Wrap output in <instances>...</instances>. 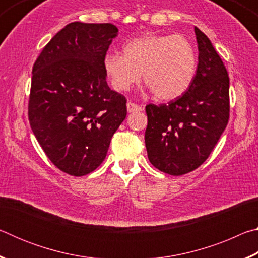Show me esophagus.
<instances>
[{
  "mask_svg": "<svg viewBox=\"0 0 258 258\" xmlns=\"http://www.w3.org/2000/svg\"><path fill=\"white\" fill-rule=\"evenodd\" d=\"M126 107H127V111L128 112H137V111H141L142 110V107H140L139 104L137 103H133L128 101L126 103Z\"/></svg>",
  "mask_w": 258,
  "mask_h": 258,
  "instance_id": "34e87169",
  "label": "esophagus"
}]
</instances>
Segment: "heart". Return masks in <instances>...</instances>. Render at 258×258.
Segmentation results:
<instances>
[{
  "instance_id": "heart-1",
  "label": "heart",
  "mask_w": 258,
  "mask_h": 258,
  "mask_svg": "<svg viewBox=\"0 0 258 258\" xmlns=\"http://www.w3.org/2000/svg\"><path fill=\"white\" fill-rule=\"evenodd\" d=\"M104 73L117 92H126L140 78L155 97L171 101L184 94L197 73V53L181 35H143L123 46V55L108 53Z\"/></svg>"
}]
</instances>
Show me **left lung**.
Segmentation results:
<instances>
[{
  "mask_svg": "<svg viewBox=\"0 0 258 258\" xmlns=\"http://www.w3.org/2000/svg\"><path fill=\"white\" fill-rule=\"evenodd\" d=\"M198 67L182 97L167 104H148L145 141L150 163L169 175L198 168L211 155L228 125L230 80L212 42L195 27Z\"/></svg>",
  "mask_w": 258,
  "mask_h": 258,
  "instance_id": "8db88e82",
  "label": "left lung"
}]
</instances>
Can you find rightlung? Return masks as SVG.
Here are the masks:
<instances>
[{
	"label": "right lung",
	"mask_w": 258,
	"mask_h": 258,
	"mask_svg": "<svg viewBox=\"0 0 258 258\" xmlns=\"http://www.w3.org/2000/svg\"><path fill=\"white\" fill-rule=\"evenodd\" d=\"M117 34L112 24H68L34 63L30 127L47 158L69 175L101 165L127 113L125 97L110 90L103 69Z\"/></svg>",
	"instance_id": "1"
}]
</instances>
